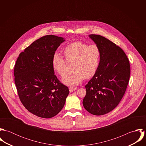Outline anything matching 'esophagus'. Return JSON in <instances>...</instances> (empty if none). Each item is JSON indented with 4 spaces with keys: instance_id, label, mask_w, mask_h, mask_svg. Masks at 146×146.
I'll return each instance as SVG.
<instances>
[{
    "instance_id": "1",
    "label": "esophagus",
    "mask_w": 146,
    "mask_h": 146,
    "mask_svg": "<svg viewBox=\"0 0 146 146\" xmlns=\"http://www.w3.org/2000/svg\"><path fill=\"white\" fill-rule=\"evenodd\" d=\"M76 89H77V88H76V87H72V86H71V87L69 88V90H70V92L71 93L73 92L74 91L76 90Z\"/></svg>"
}]
</instances>
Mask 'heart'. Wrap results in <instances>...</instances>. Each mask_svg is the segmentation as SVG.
I'll use <instances>...</instances> for the list:
<instances>
[{
	"mask_svg": "<svg viewBox=\"0 0 146 146\" xmlns=\"http://www.w3.org/2000/svg\"><path fill=\"white\" fill-rule=\"evenodd\" d=\"M66 59L62 56L55 53L52 64L53 70L62 77L65 76L68 63L73 64L74 73L63 78V84L69 86L77 85L85 78L93 77L100 66L101 52L96 44L88 45L82 42H72L64 49Z\"/></svg>",
	"mask_w": 146,
	"mask_h": 146,
	"instance_id": "heart-1",
	"label": "heart"
}]
</instances>
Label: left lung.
Returning a JSON list of instances; mask_svg holds the SVG:
<instances>
[{"label":"left lung","mask_w":146,"mask_h":146,"mask_svg":"<svg viewBox=\"0 0 146 146\" xmlns=\"http://www.w3.org/2000/svg\"><path fill=\"white\" fill-rule=\"evenodd\" d=\"M99 46L101 57L98 69L85 85L83 104L91 114L102 115L112 111L121 101L129 81L130 67L123 49L99 35H89Z\"/></svg>","instance_id":"left-lung-1"}]
</instances>
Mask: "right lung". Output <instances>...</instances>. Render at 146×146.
I'll list each match as a JSON object with an SVG mask.
<instances>
[{"label":"right lung","instance_id":"obj_1","mask_svg":"<svg viewBox=\"0 0 146 146\" xmlns=\"http://www.w3.org/2000/svg\"><path fill=\"white\" fill-rule=\"evenodd\" d=\"M66 40L46 35L33 42L20 54L14 76L22 104L33 114L51 118L62 109L69 94L68 87L54 75L52 58Z\"/></svg>","mask_w":146,"mask_h":146}]
</instances>
